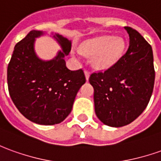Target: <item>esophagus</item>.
<instances>
[{
  "label": "esophagus",
  "mask_w": 161,
  "mask_h": 161,
  "mask_svg": "<svg viewBox=\"0 0 161 161\" xmlns=\"http://www.w3.org/2000/svg\"><path fill=\"white\" fill-rule=\"evenodd\" d=\"M84 75H85V78H86V80L88 81L89 78H90V72H89L88 70H84Z\"/></svg>",
  "instance_id": "esophagus-1"
}]
</instances>
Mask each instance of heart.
<instances>
[{"label":"heart","instance_id":"heart-1","mask_svg":"<svg viewBox=\"0 0 161 161\" xmlns=\"http://www.w3.org/2000/svg\"><path fill=\"white\" fill-rule=\"evenodd\" d=\"M125 49V42L120 36H100L82 42L81 53L92 57V66L97 69L111 68L119 60Z\"/></svg>","mask_w":161,"mask_h":161}]
</instances>
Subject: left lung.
<instances>
[{
    "label": "left lung",
    "mask_w": 161,
    "mask_h": 161,
    "mask_svg": "<svg viewBox=\"0 0 161 161\" xmlns=\"http://www.w3.org/2000/svg\"><path fill=\"white\" fill-rule=\"evenodd\" d=\"M126 53L104 72L93 73L95 112L98 119L112 127L131 123L146 109L154 85L155 71L151 45L131 27Z\"/></svg>",
    "instance_id": "1"
}]
</instances>
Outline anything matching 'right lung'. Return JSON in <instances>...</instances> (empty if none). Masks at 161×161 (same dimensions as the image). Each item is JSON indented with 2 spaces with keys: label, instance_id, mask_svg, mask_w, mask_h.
Returning <instances> with one entry per match:
<instances>
[{
  "label": "right lung",
  "instance_id": "add662e5",
  "mask_svg": "<svg viewBox=\"0 0 161 161\" xmlns=\"http://www.w3.org/2000/svg\"><path fill=\"white\" fill-rule=\"evenodd\" d=\"M44 34L32 30L14 46L8 66V86L11 99L26 119L52 125L68 117L86 80L82 69L66 67L64 57L70 51L71 42L59 34L51 33L62 48L57 56L48 61L38 57L35 42Z\"/></svg>",
  "mask_w": 161,
  "mask_h": 161
}]
</instances>
